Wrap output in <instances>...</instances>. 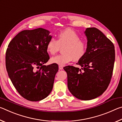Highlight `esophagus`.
<instances>
[{
  "label": "esophagus",
  "instance_id": "34e87169",
  "mask_svg": "<svg viewBox=\"0 0 122 122\" xmlns=\"http://www.w3.org/2000/svg\"><path fill=\"white\" fill-rule=\"evenodd\" d=\"M59 69H60V70H62V69H63V66H62L60 65V66H59Z\"/></svg>",
  "mask_w": 122,
  "mask_h": 122
}]
</instances>
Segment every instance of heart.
<instances>
[{
	"instance_id": "obj_1",
	"label": "heart",
	"mask_w": 122,
	"mask_h": 122,
	"mask_svg": "<svg viewBox=\"0 0 122 122\" xmlns=\"http://www.w3.org/2000/svg\"><path fill=\"white\" fill-rule=\"evenodd\" d=\"M62 47V52L63 54L51 57V63L62 66L72 60L79 61L85 55L87 46L75 31L66 28L57 34V40L54 38L49 39L46 45V50L49 54L53 55Z\"/></svg>"
}]
</instances>
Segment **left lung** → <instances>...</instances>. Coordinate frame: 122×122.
Wrapping results in <instances>:
<instances>
[{"label": "left lung", "instance_id": "1", "mask_svg": "<svg viewBox=\"0 0 122 122\" xmlns=\"http://www.w3.org/2000/svg\"><path fill=\"white\" fill-rule=\"evenodd\" d=\"M87 48L85 55L77 65L63 67L67 72L68 88L74 96L90 100L101 95L110 83L115 60L113 43L95 27L87 28Z\"/></svg>", "mask_w": 122, "mask_h": 122}]
</instances>
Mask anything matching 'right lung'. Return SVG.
I'll return each mask as SVG.
<instances>
[{"label": "right lung", "mask_w": 122, "mask_h": 122, "mask_svg": "<svg viewBox=\"0 0 122 122\" xmlns=\"http://www.w3.org/2000/svg\"><path fill=\"white\" fill-rule=\"evenodd\" d=\"M39 28L19 32L10 41L6 52V68L17 92L27 100L47 97L53 89L57 64L44 65L49 60L46 45L51 36Z\"/></svg>", "instance_id": "right-lung-1"}]
</instances>
